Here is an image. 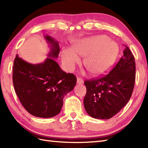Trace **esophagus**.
<instances>
[{"mask_svg": "<svg viewBox=\"0 0 148 148\" xmlns=\"http://www.w3.org/2000/svg\"><path fill=\"white\" fill-rule=\"evenodd\" d=\"M77 84H83L84 83V81L83 79H81L80 77H77Z\"/></svg>", "mask_w": 148, "mask_h": 148, "instance_id": "obj_1", "label": "esophagus"}]
</instances>
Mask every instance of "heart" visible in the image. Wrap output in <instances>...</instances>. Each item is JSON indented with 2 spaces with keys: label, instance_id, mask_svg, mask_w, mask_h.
<instances>
[{
  "label": "heart",
  "instance_id": "1",
  "mask_svg": "<svg viewBox=\"0 0 148 148\" xmlns=\"http://www.w3.org/2000/svg\"><path fill=\"white\" fill-rule=\"evenodd\" d=\"M118 53L117 42L105 35L95 36L77 41L73 50L70 48L63 49L62 60L66 69L72 71L80 62L78 55L84 56V66L93 75L100 76L111 70Z\"/></svg>",
  "mask_w": 148,
  "mask_h": 148
}]
</instances>
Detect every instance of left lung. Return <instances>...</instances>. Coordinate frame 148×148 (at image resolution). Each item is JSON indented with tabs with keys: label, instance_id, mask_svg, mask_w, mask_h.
I'll list each match as a JSON object with an SVG mask.
<instances>
[{
	"label": "left lung",
	"instance_id": "obj_1",
	"mask_svg": "<svg viewBox=\"0 0 148 148\" xmlns=\"http://www.w3.org/2000/svg\"><path fill=\"white\" fill-rule=\"evenodd\" d=\"M136 80V62L125 46L123 56L111 71L99 79L85 81L84 106L93 118L108 119L121 111L129 101Z\"/></svg>",
	"mask_w": 148,
	"mask_h": 148
}]
</instances>
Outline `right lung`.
<instances>
[{"label":"right lung","mask_w":148,"mask_h":148,"mask_svg":"<svg viewBox=\"0 0 148 148\" xmlns=\"http://www.w3.org/2000/svg\"><path fill=\"white\" fill-rule=\"evenodd\" d=\"M49 51L42 63L32 64L16 55L12 82L19 100L30 114L48 118L60 112L64 96L74 89L76 77L63 71L54 59L60 53L59 44L45 35Z\"/></svg>","instance_id":"right-lung-1"}]
</instances>
